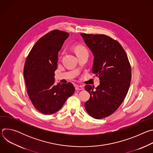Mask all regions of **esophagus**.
<instances>
[{
    "label": "esophagus",
    "mask_w": 153,
    "mask_h": 153,
    "mask_svg": "<svg viewBox=\"0 0 153 153\" xmlns=\"http://www.w3.org/2000/svg\"><path fill=\"white\" fill-rule=\"evenodd\" d=\"M75 89H76V90H83V86L76 85L75 86Z\"/></svg>",
    "instance_id": "obj_1"
}]
</instances>
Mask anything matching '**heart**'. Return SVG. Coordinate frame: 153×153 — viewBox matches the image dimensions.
Instances as JSON below:
<instances>
[{"instance_id":"heart-1","label":"heart","mask_w":153,"mask_h":153,"mask_svg":"<svg viewBox=\"0 0 153 153\" xmlns=\"http://www.w3.org/2000/svg\"><path fill=\"white\" fill-rule=\"evenodd\" d=\"M87 51V50L85 47H83V46H81V45H78V46H76L75 47V52L76 53V54H80L81 53H83V52H86ZM88 52V51H87Z\"/></svg>"}]
</instances>
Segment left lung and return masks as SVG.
<instances>
[{
    "mask_svg": "<svg viewBox=\"0 0 153 153\" xmlns=\"http://www.w3.org/2000/svg\"><path fill=\"white\" fill-rule=\"evenodd\" d=\"M94 55L92 71L100 79L96 90L90 85V94L85 108L92 117L101 119L114 113L125 99L131 80V69L126 52L120 43L105 34L81 33Z\"/></svg>",
    "mask_w": 153,
    "mask_h": 153,
    "instance_id": "8db88e82",
    "label": "left lung"
}]
</instances>
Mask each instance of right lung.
Here are the masks:
<instances>
[{
	"label": "right lung",
	"instance_id": "right-lung-1",
	"mask_svg": "<svg viewBox=\"0 0 153 153\" xmlns=\"http://www.w3.org/2000/svg\"><path fill=\"white\" fill-rule=\"evenodd\" d=\"M69 33L54 30L40 38L29 53L24 68L28 95L37 110L44 114L59 111L75 91L73 85L54 83L58 54Z\"/></svg>",
	"mask_w": 153,
	"mask_h": 153
}]
</instances>
